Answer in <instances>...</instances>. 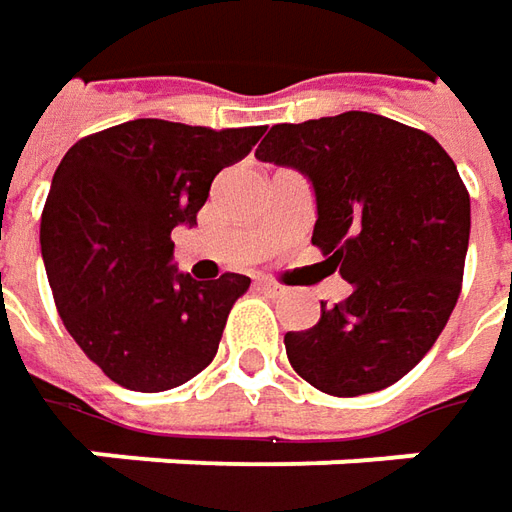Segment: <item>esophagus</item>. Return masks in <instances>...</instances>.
Segmentation results:
<instances>
[{
	"label": "esophagus",
	"mask_w": 512,
	"mask_h": 512,
	"mask_svg": "<svg viewBox=\"0 0 512 512\" xmlns=\"http://www.w3.org/2000/svg\"><path fill=\"white\" fill-rule=\"evenodd\" d=\"M256 290H262L267 296H279V293H282V285H276L273 279H259V282H256Z\"/></svg>",
	"instance_id": "obj_1"
}]
</instances>
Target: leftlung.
Masks as SVG:
<instances>
[{"label": "left lung", "mask_w": 512, "mask_h": 512, "mask_svg": "<svg viewBox=\"0 0 512 512\" xmlns=\"http://www.w3.org/2000/svg\"><path fill=\"white\" fill-rule=\"evenodd\" d=\"M256 159L313 182V245L353 285L310 330L285 333L293 370L330 396L396 384L462 293L470 193L453 159L430 133L364 110L273 125Z\"/></svg>", "instance_id": "obj_1"}]
</instances>
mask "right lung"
I'll return each instance as SVG.
<instances>
[{"mask_svg":"<svg viewBox=\"0 0 512 512\" xmlns=\"http://www.w3.org/2000/svg\"><path fill=\"white\" fill-rule=\"evenodd\" d=\"M265 128L133 119L65 153L42 210V259L73 342L110 382L162 393L213 362L242 273L196 282L170 265L176 225H196L216 173Z\"/></svg>","mask_w":512,"mask_h":512,"instance_id":"1","label":"right lung"}]
</instances>
